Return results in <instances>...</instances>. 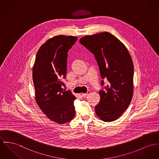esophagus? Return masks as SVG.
<instances>
[{
  "mask_svg": "<svg viewBox=\"0 0 159 159\" xmlns=\"http://www.w3.org/2000/svg\"><path fill=\"white\" fill-rule=\"evenodd\" d=\"M90 93H91V92H90L89 91H88L86 93H82V96L83 97L85 98V97H86L88 95H89V94H90Z\"/></svg>",
  "mask_w": 159,
  "mask_h": 159,
  "instance_id": "obj_1",
  "label": "esophagus"
}]
</instances>
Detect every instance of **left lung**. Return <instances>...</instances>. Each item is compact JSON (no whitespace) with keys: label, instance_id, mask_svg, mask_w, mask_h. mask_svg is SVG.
<instances>
[{"label":"left lung","instance_id":"obj_1","mask_svg":"<svg viewBox=\"0 0 159 159\" xmlns=\"http://www.w3.org/2000/svg\"><path fill=\"white\" fill-rule=\"evenodd\" d=\"M79 42L94 54L102 78L109 82L105 91L98 92L100 99L95 107L96 113L104 122L114 121L128 108L133 98L132 58L122 42L107 31L83 37ZM101 84H104L103 80Z\"/></svg>","mask_w":159,"mask_h":159}]
</instances>
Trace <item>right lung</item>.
<instances>
[{
  "label": "right lung",
  "mask_w": 159,
  "mask_h": 159,
  "mask_svg": "<svg viewBox=\"0 0 159 159\" xmlns=\"http://www.w3.org/2000/svg\"><path fill=\"white\" fill-rule=\"evenodd\" d=\"M77 37L59 35L49 39L38 50L33 66V80L37 105L50 120L59 124L75 116L76 98L61 88L66 74L68 52Z\"/></svg>",
  "instance_id": "obj_1"
}]
</instances>
